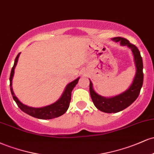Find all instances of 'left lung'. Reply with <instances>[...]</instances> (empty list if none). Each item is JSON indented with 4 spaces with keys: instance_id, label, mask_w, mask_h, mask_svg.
<instances>
[{
    "instance_id": "obj_1",
    "label": "left lung",
    "mask_w": 154,
    "mask_h": 154,
    "mask_svg": "<svg viewBox=\"0 0 154 154\" xmlns=\"http://www.w3.org/2000/svg\"><path fill=\"white\" fill-rule=\"evenodd\" d=\"M111 40L116 43L119 42L122 46H128L131 49L134 56L136 72L133 81L128 89L119 95L110 98H106L98 94L93 89V83L90 80V93L92 100L98 110L105 113L119 112L130 106L138 97L143 82V64L140 53L137 48L133 44L130 43V41L125 38L116 37L113 38Z\"/></svg>"
}]
</instances>
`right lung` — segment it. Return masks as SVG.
<instances>
[{
	"label": "right lung",
	"mask_w": 154,
	"mask_h": 154,
	"mask_svg": "<svg viewBox=\"0 0 154 154\" xmlns=\"http://www.w3.org/2000/svg\"><path fill=\"white\" fill-rule=\"evenodd\" d=\"M19 55H20V53L16 57L14 66L12 67L11 72L9 79L11 93L14 100H15V102L17 103L19 109L22 111H24V113H26V114H29V116L40 119H51L63 115L64 113H66L67 109H69L70 100H71L72 91L76 86V85L77 84V82H78L79 77L67 85L66 88H65L64 91L63 92L62 95H61V97L55 103L40 108L28 106L25 104L22 103L17 98V97L16 96L14 93L13 88H12V79H13L14 75V69L17 64V62H18Z\"/></svg>",
	"instance_id": "add662e5"
}]
</instances>
